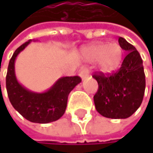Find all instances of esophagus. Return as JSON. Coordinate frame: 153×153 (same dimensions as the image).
<instances>
[{
	"instance_id": "esophagus-1",
	"label": "esophagus",
	"mask_w": 153,
	"mask_h": 153,
	"mask_svg": "<svg viewBox=\"0 0 153 153\" xmlns=\"http://www.w3.org/2000/svg\"><path fill=\"white\" fill-rule=\"evenodd\" d=\"M88 74H89V72H88V70L87 69V67H82L81 70L79 71V75L80 76V78H81L82 79H85V78H87V77L88 76Z\"/></svg>"
}]
</instances>
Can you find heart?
Returning <instances> with one entry per match:
<instances>
[{
	"label": "heart",
	"instance_id": "heart-1",
	"mask_svg": "<svg viewBox=\"0 0 153 153\" xmlns=\"http://www.w3.org/2000/svg\"><path fill=\"white\" fill-rule=\"evenodd\" d=\"M88 61H98L102 71L109 73L115 70L120 64L123 56L122 48L117 43H97L86 48L84 50Z\"/></svg>",
	"mask_w": 153,
	"mask_h": 153
}]
</instances>
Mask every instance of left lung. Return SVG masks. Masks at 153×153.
<instances>
[{
  "label": "left lung",
  "instance_id": "obj_1",
  "mask_svg": "<svg viewBox=\"0 0 153 153\" xmlns=\"http://www.w3.org/2000/svg\"><path fill=\"white\" fill-rule=\"evenodd\" d=\"M119 44L128 52L120 68L111 74L93 75L98 83L94 96L96 109L111 119L130 117L141 105L145 90V74L139 52L122 37L119 38Z\"/></svg>",
  "mask_w": 153,
  "mask_h": 153
}]
</instances>
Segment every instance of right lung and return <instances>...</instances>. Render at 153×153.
Segmentation results:
<instances>
[{
	"label": "right lung",
	"instance_id": "add662e5",
	"mask_svg": "<svg viewBox=\"0 0 153 153\" xmlns=\"http://www.w3.org/2000/svg\"><path fill=\"white\" fill-rule=\"evenodd\" d=\"M30 42L31 40L17 48L10 58L6 76V88L12 106L24 118L31 122L45 124L56 121L64 115L68 95L81 81V79L79 76L62 77L43 93L26 89L16 78L15 60Z\"/></svg>",
	"mask_w": 153,
	"mask_h": 153
}]
</instances>
